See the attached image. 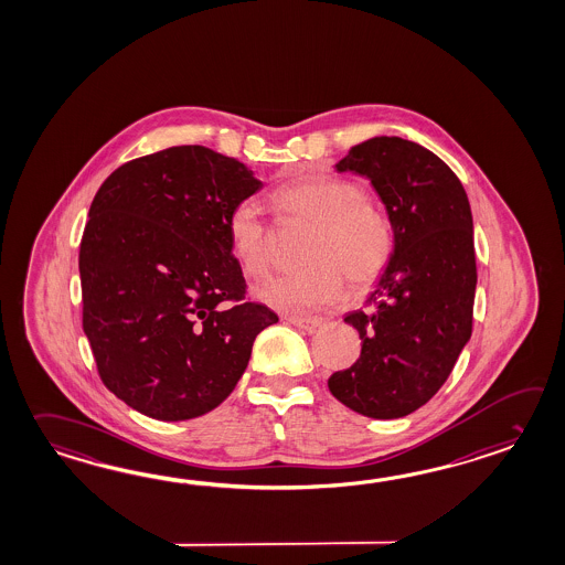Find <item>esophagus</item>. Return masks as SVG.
Instances as JSON below:
<instances>
[{"instance_id": "esophagus-1", "label": "esophagus", "mask_w": 565, "mask_h": 565, "mask_svg": "<svg viewBox=\"0 0 565 565\" xmlns=\"http://www.w3.org/2000/svg\"><path fill=\"white\" fill-rule=\"evenodd\" d=\"M286 320H288L289 324L301 328V330H306V332H313L316 328L322 324V322L316 320V318H298V316H286Z\"/></svg>"}]
</instances>
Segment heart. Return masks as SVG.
<instances>
[{"mask_svg":"<svg viewBox=\"0 0 565 565\" xmlns=\"http://www.w3.org/2000/svg\"><path fill=\"white\" fill-rule=\"evenodd\" d=\"M274 204L289 218L313 225L306 245L308 267L271 277L255 298L286 313H310L339 300L344 274L352 286L375 281L393 253V228L385 213L351 180L312 175L274 192ZM231 252L249 276L274 264L276 238L257 204L238 202L226 216Z\"/></svg>","mask_w":565,"mask_h":565,"instance_id":"heart-1","label":"heart"}]
</instances>
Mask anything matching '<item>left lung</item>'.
Listing matches in <instances>:
<instances>
[{
  "instance_id": "1",
  "label": "left lung",
  "mask_w": 565,
  "mask_h": 565,
  "mask_svg": "<svg viewBox=\"0 0 565 565\" xmlns=\"http://www.w3.org/2000/svg\"><path fill=\"white\" fill-rule=\"evenodd\" d=\"M337 172L371 180L393 228V253L369 296L347 313L363 340L328 390L356 414L397 419L429 402L472 334L477 259L465 186L436 153L402 138L366 139Z\"/></svg>"
}]
</instances>
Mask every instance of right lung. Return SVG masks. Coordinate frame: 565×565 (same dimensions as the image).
Wrapping results in <instances>:
<instances>
[{
	"mask_svg": "<svg viewBox=\"0 0 565 565\" xmlns=\"http://www.w3.org/2000/svg\"><path fill=\"white\" fill-rule=\"evenodd\" d=\"M262 182L204 146L124 163L88 209L78 271L83 330L105 387L160 422L213 412L277 313L245 301L226 216ZM225 300L236 306L223 309Z\"/></svg>",
	"mask_w": 565,
	"mask_h": 565,
	"instance_id": "add662e5",
	"label": "right lung"
}]
</instances>
